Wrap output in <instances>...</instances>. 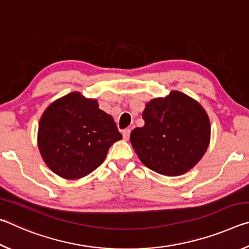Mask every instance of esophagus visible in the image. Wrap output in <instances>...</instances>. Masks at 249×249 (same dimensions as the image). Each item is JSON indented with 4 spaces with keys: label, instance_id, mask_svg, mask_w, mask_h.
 Listing matches in <instances>:
<instances>
[{
    "label": "esophagus",
    "instance_id": "34e87169",
    "mask_svg": "<svg viewBox=\"0 0 249 249\" xmlns=\"http://www.w3.org/2000/svg\"><path fill=\"white\" fill-rule=\"evenodd\" d=\"M129 136H130V129L129 128H126L123 130V138L125 141H128L129 140Z\"/></svg>",
    "mask_w": 249,
    "mask_h": 249
}]
</instances>
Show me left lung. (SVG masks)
Returning a JSON list of instances; mask_svg holds the SVG:
<instances>
[{"label": "left lung", "instance_id": "left-lung-1", "mask_svg": "<svg viewBox=\"0 0 249 249\" xmlns=\"http://www.w3.org/2000/svg\"><path fill=\"white\" fill-rule=\"evenodd\" d=\"M145 125L130 133L138 158L160 175L176 177L192 169L208 149L211 124L205 109L180 91L146 104Z\"/></svg>", "mask_w": 249, "mask_h": 249}]
</instances>
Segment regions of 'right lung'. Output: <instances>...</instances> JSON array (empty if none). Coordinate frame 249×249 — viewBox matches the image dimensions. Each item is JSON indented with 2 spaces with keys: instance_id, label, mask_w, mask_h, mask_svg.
<instances>
[{
  "instance_id": "obj_1",
  "label": "right lung",
  "mask_w": 249,
  "mask_h": 249,
  "mask_svg": "<svg viewBox=\"0 0 249 249\" xmlns=\"http://www.w3.org/2000/svg\"><path fill=\"white\" fill-rule=\"evenodd\" d=\"M122 135L95 99L71 92L53 102L40 117L37 144L46 165L67 180L91 174Z\"/></svg>"
}]
</instances>
